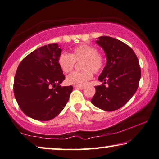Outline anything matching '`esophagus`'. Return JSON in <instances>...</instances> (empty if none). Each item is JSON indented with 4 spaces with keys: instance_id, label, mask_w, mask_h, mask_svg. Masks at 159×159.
Listing matches in <instances>:
<instances>
[{
    "instance_id": "34e87169",
    "label": "esophagus",
    "mask_w": 159,
    "mask_h": 159,
    "mask_svg": "<svg viewBox=\"0 0 159 159\" xmlns=\"http://www.w3.org/2000/svg\"><path fill=\"white\" fill-rule=\"evenodd\" d=\"M75 89H84V86H75Z\"/></svg>"
}]
</instances>
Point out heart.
<instances>
[{"instance_id":"obj_1","label":"heart","mask_w":159,"mask_h":159,"mask_svg":"<svg viewBox=\"0 0 159 159\" xmlns=\"http://www.w3.org/2000/svg\"><path fill=\"white\" fill-rule=\"evenodd\" d=\"M75 62H81V72H73L66 78L67 84L73 86H84L92 78V72L98 73L105 66V58L97 48L89 44L77 46L70 54L62 52L58 58L60 69L65 73L73 69Z\"/></svg>"}]
</instances>
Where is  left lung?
Masks as SVG:
<instances>
[{"mask_svg":"<svg viewBox=\"0 0 159 159\" xmlns=\"http://www.w3.org/2000/svg\"><path fill=\"white\" fill-rule=\"evenodd\" d=\"M96 43L104 49L107 62L98 78L102 84L95 86L92 103L105 111H116L126 104L136 92L141 77L140 66L134 51L124 42L101 36Z\"/></svg>","mask_w":159,"mask_h":159,"instance_id":"obj_1","label":"left lung"}]
</instances>
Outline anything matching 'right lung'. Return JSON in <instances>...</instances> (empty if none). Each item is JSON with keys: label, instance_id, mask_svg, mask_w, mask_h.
Masks as SVG:
<instances>
[{"label": "right lung", "instance_id": "right-lung-1", "mask_svg": "<svg viewBox=\"0 0 159 159\" xmlns=\"http://www.w3.org/2000/svg\"><path fill=\"white\" fill-rule=\"evenodd\" d=\"M58 44L41 46L23 59L16 70L14 94L20 109L39 120L56 117L68 102L73 86H61L65 79L58 64Z\"/></svg>", "mask_w": 159, "mask_h": 159}]
</instances>
